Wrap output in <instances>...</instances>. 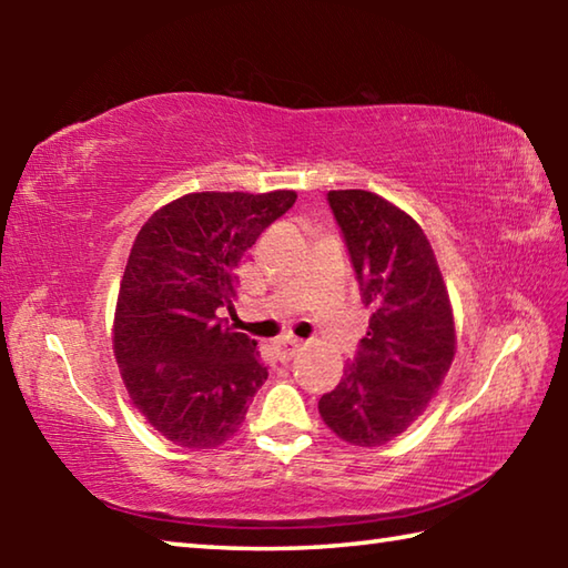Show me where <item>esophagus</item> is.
<instances>
[{
    "label": "esophagus",
    "instance_id": "esophagus-1",
    "mask_svg": "<svg viewBox=\"0 0 568 568\" xmlns=\"http://www.w3.org/2000/svg\"><path fill=\"white\" fill-rule=\"evenodd\" d=\"M303 348V343L301 341H293V338H285V341H277V343H273V355H275V361H281V363H287L291 358H295V353Z\"/></svg>",
    "mask_w": 568,
    "mask_h": 568
}]
</instances>
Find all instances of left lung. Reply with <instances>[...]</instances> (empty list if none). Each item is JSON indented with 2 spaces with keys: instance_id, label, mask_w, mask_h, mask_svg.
I'll return each mask as SVG.
<instances>
[{
  "instance_id": "obj_1",
  "label": "left lung",
  "mask_w": 568,
  "mask_h": 568,
  "mask_svg": "<svg viewBox=\"0 0 568 568\" xmlns=\"http://www.w3.org/2000/svg\"><path fill=\"white\" fill-rule=\"evenodd\" d=\"M328 205L371 323L318 410L348 444L383 446L426 410L444 383L456 351L454 315L416 220L368 190H331Z\"/></svg>"
}]
</instances>
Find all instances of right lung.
I'll use <instances>...</instances> for the list:
<instances>
[{"instance_id": "obj_1", "label": "right lung", "mask_w": 568, "mask_h": 568, "mask_svg": "<svg viewBox=\"0 0 568 568\" xmlns=\"http://www.w3.org/2000/svg\"><path fill=\"white\" fill-rule=\"evenodd\" d=\"M293 190L192 192L134 240L114 313V358L134 406L182 448H215L267 378L257 343L227 328L235 267L295 203Z\"/></svg>"}]
</instances>
